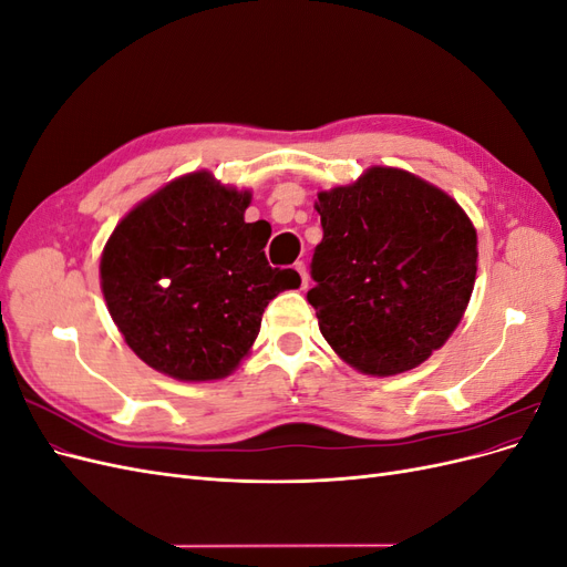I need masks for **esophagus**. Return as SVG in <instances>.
I'll list each match as a JSON object with an SVG mask.
<instances>
[{"instance_id":"1","label":"esophagus","mask_w":567,"mask_h":567,"mask_svg":"<svg viewBox=\"0 0 567 567\" xmlns=\"http://www.w3.org/2000/svg\"><path fill=\"white\" fill-rule=\"evenodd\" d=\"M296 269H298V274H300V284H302V288H307V284H310V277H307L305 262H296Z\"/></svg>"}]
</instances>
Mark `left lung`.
<instances>
[{
  "label": "left lung",
  "instance_id": "8db88e82",
  "mask_svg": "<svg viewBox=\"0 0 567 567\" xmlns=\"http://www.w3.org/2000/svg\"><path fill=\"white\" fill-rule=\"evenodd\" d=\"M323 238L307 300L319 331L354 369L392 375L425 362L458 326L475 284L477 236L437 186L371 167L321 192Z\"/></svg>",
  "mask_w": 567,
  "mask_h": 567
}]
</instances>
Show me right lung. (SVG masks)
Wrapping results in <instances>:
<instances>
[{"label": "right lung", "instance_id": "add662e5", "mask_svg": "<svg viewBox=\"0 0 567 567\" xmlns=\"http://www.w3.org/2000/svg\"><path fill=\"white\" fill-rule=\"evenodd\" d=\"M248 192L194 173L142 200L101 257L109 312L134 354L179 381L234 371L260 333L262 312L296 269L269 267V221H246Z\"/></svg>", "mask_w": 567, "mask_h": 567}]
</instances>
